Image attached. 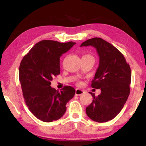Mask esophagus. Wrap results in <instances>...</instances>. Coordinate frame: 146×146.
I'll use <instances>...</instances> for the list:
<instances>
[{"label": "esophagus", "instance_id": "esophagus-1", "mask_svg": "<svg viewBox=\"0 0 146 146\" xmlns=\"http://www.w3.org/2000/svg\"><path fill=\"white\" fill-rule=\"evenodd\" d=\"M83 93H84V91L82 90L76 88V91H75V95H77V96L82 95L83 94Z\"/></svg>", "mask_w": 146, "mask_h": 146}]
</instances>
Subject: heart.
Returning a JSON list of instances; mask_svg holds the SVG:
<instances>
[{
  "mask_svg": "<svg viewBox=\"0 0 146 146\" xmlns=\"http://www.w3.org/2000/svg\"><path fill=\"white\" fill-rule=\"evenodd\" d=\"M93 58V56H92L90 54H85L84 56H83L82 57V58Z\"/></svg>",
  "mask_w": 146,
  "mask_h": 146,
  "instance_id": "obj_1",
  "label": "heart"
}]
</instances>
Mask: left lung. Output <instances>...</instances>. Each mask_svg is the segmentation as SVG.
<instances>
[{
  "mask_svg": "<svg viewBox=\"0 0 146 146\" xmlns=\"http://www.w3.org/2000/svg\"><path fill=\"white\" fill-rule=\"evenodd\" d=\"M97 49L100 60L92 87L100 88L101 94L92 97V104L86 108V115L97 122L112 120L120 113L131 92V70L122 52L100 38L86 40L81 46Z\"/></svg>",
  "mask_w": 146,
  "mask_h": 146,
  "instance_id": "8db88e82",
  "label": "left lung"
}]
</instances>
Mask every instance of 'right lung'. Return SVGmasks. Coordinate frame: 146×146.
<instances>
[{
	"label": "right lung",
	"instance_id": "right-lung-1",
	"mask_svg": "<svg viewBox=\"0 0 146 146\" xmlns=\"http://www.w3.org/2000/svg\"><path fill=\"white\" fill-rule=\"evenodd\" d=\"M75 42L42 40L33 46L22 60L19 77L24 102L37 119L45 122L57 120L66 110L67 102L75 90L64 86L60 92L51 88V81L60 75V58Z\"/></svg>",
	"mask_w": 146,
	"mask_h": 146
}]
</instances>
